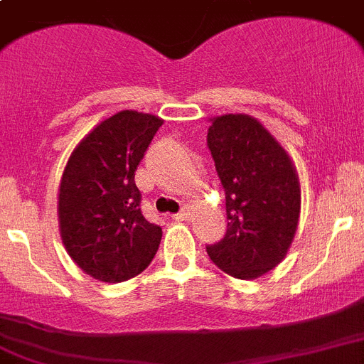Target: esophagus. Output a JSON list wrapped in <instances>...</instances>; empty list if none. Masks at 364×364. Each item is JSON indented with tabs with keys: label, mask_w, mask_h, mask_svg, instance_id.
<instances>
[{
	"label": "esophagus",
	"mask_w": 364,
	"mask_h": 364,
	"mask_svg": "<svg viewBox=\"0 0 364 364\" xmlns=\"http://www.w3.org/2000/svg\"><path fill=\"white\" fill-rule=\"evenodd\" d=\"M172 218H174L176 221H185V219L190 218V208H185V210H181L179 214H174Z\"/></svg>",
	"instance_id": "esophagus-1"
}]
</instances>
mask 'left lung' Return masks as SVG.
I'll use <instances>...</instances> for the list:
<instances>
[{"label": "left lung", "instance_id": "1", "mask_svg": "<svg viewBox=\"0 0 364 364\" xmlns=\"http://www.w3.org/2000/svg\"><path fill=\"white\" fill-rule=\"evenodd\" d=\"M206 143L225 188L228 228L208 245L210 259L235 279H257L287 257L301 212L294 161L261 121L247 114L210 117Z\"/></svg>", "mask_w": 364, "mask_h": 364}]
</instances>
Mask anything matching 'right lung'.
Returning a JSON list of instances; mask_svg holds the SVG:
<instances>
[{
    "instance_id": "obj_1",
    "label": "right lung",
    "mask_w": 364,
    "mask_h": 364,
    "mask_svg": "<svg viewBox=\"0 0 364 364\" xmlns=\"http://www.w3.org/2000/svg\"><path fill=\"white\" fill-rule=\"evenodd\" d=\"M163 119L121 110L97 123L72 150L58 192V221L72 261L103 283L141 274L161 228L146 221L134 176Z\"/></svg>"
}]
</instances>
